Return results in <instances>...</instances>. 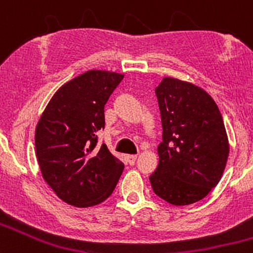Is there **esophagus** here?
<instances>
[{
  "mask_svg": "<svg viewBox=\"0 0 253 253\" xmlns=\"http://www.w3.org/2000/svg\"><path fill=\"white\" fill-rule=\"evenodd\" d=\"M137 154H129V156H126V161H128L129 165H134V162L137 161Z\"/></svg>",
  "mask_w": 253,
  "mask_h": 253,
  "instance_id": "esophagus-1",
  "label": "esophagus"
}]
</instances>
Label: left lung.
Listing matches in <instances>:
<instances>
[{"mask_svg":"<svg viewBox=\"0 0 253 253\" xmlns=\"http://www.w3.org/2000/svg\"><path fill=\"white\" fill-rule=\"evenodd\" d=\"M156 95L163 134L152 189L172 205L194 204L218 185L227 165L222 114L209 93L176 78H163Z\"/></svg>","mask_w":253,"mask_h":253,"instance_id":"8db88e82","label":"left lung"}]
</instances>
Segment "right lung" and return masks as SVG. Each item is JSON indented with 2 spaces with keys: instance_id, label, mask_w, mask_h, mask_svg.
<instances>
[{
  "instance_id": "right-lung-1",
  "label": "right lung",
  "mask_w": 253,
  "mask_h": 253,
  "mask_svg": "<svg viewBox=\"0 0 253 253\" xmlns=\"http://www.w3.org/2000/svg\"><path fill=\"white\" fill-rule=\"evenodd\" d=\"M124 75L88 71L54 93L35 129L43 178L69 205H97L113 194L124 169L97 131L105 128V105Z\"/></svg>"
}]
</instances>
